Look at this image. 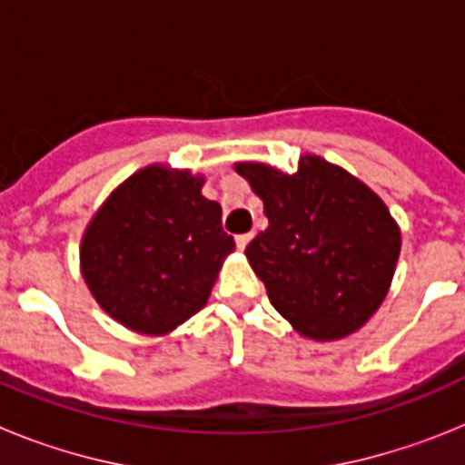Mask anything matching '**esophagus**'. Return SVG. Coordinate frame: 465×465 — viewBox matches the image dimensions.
<instances>
[{
	"label": "esophagus",
	"instance_id": "obj_1",
	"mask_svg": "<svg viewBox=\"0 0 465 465\" xmlns=\"http://www.w3.org/2000/svg\"><path fill=\"white\" fill-rule=\"evenodd\" d=\"M252 232H244V235H237L235 242H237V249H246V244L252 242Z\"/></svg>",
	"mask_w": 465,
	"mask_h": 465
}]
</instances>
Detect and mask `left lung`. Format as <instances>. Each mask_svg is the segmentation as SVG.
Here are the masks:
<instances>
[{
  "label": "left lung",
  "instance_id": "1",
  "mask_svg": "<svg viewBox=\"0 0 465 465\" xmlns=\"http://www.w3.org/2000/svg\"><path fill=\"white\" fill-rule=\"evenodd\" d=\"M270 225L246 258L274 310L305 338L328 342L359 331L389 293L401 230L371 188L305 153L298 172L237 163Z\"/></svg>",
  "mask_w": 465,
  "mask_h": 465
}]
</instances>
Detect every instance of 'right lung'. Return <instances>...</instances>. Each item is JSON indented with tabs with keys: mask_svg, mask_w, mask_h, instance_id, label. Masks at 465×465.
Wrapping results in <instances>:
<instances>
[{
	"mask_svg": "<svg viewBox=\"0 0 465 465\" xmlns=\"http://www.w3.org/2000/svg\"><path fill=\"white\" fill-rule=\"evenodd\" d=\"M204 179L149 165L106 197L81 240V272L102 310L130 331L165 335L207 305L235 240Z\"/></svg>",
	"mask_w": 465,
	"mask_h": 465,
	"instance_id": "right-lung-1",
	"label": "right lung"
}]
</instances>
